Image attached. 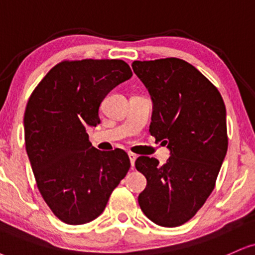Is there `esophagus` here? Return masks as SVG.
<instances>
[{"label": "esophagus", "mask_w": 255, "mask_h": 255, "mask_svg": "<svg viewBox=\"0 0 255 255\" xmlns=\"http://www.w3.org/2000/svg\"><path fill=\"white\" fill-rule=\"evenodd\" d=\"M128 158H130V162H131V165H134V161H136V158H137V156L134 155V153H132V152H128Z\"/></svg>", "instance_id": "esophagus-1"}]
</instances>
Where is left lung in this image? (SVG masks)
Instances as JSON below:
<instances>
[{
	"label": "left lung",
	"mask_w": 255,
	"mask_h": 255,
	"mask_svg": "<svg viewBox=\"0 0 255 255\" xmlns=\"http://www.w3.org/2000/svg\"><path fill=\"white\" fill-rule=\"evenodd\" d=\"M153 104L150 133L170 150L165 164L140 156L136 169L146 187L138 203L163 227L185 224L215 187L228 147L226 106L218 89L189 62L177 58L133 61Z\"/></svg>",
	"instance_id": "left-lung-1"
}]
</instances>
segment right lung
Listing matches in <instances>:
<instances>
[{"instance_id":"1","label":"right lung","mask_w":255,"mask_h":255,"mask_svg":"<svg viewBox=\"0 0 255 255\" xmlns=\"http://www.w3.org/2000/svg\"><path fill=\"white\" fill-rule=\"evenodd\" d=\"M132 77L118 59L61 61L30 94L24 111V142L37 189L56 218L84 225L105 209L110 195L130 169L121 149L100 151L87 127L99 124V106Z\"/></svg>"}]
</instances>
